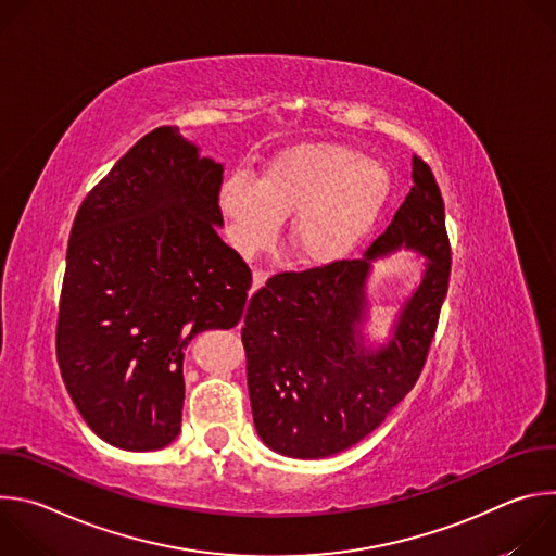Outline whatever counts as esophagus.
I'll return each mask as SVG.
<instances>
[{
    "label": "esophagus",
    "mask_w": 556,
    "mask_h": 556,
    "mask_svg": "<svg viewBox=\"0 0 556 556\" xmlns=\"http://www.w3.org/2000/svg\"><path fill=\"white\" fill-rule=\"evenodd\" d=\"M266 279H268V273H264V270H255V273H253V290L262 288V286L266 283Z\"/></svg>",
    "instance_id": "esophagus-1"
}]
</instances>
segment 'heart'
Wrapping results in <instances>:
<instances>
[{
    "label": "heart",
    "instance_id": "obj_1",
    "mask_svg": "<svg viewBox=\"0 0 556 556\" xmlns=\"http://www.w3.org/2000/svg\"><path fill=\"white\" fill-rule=\"evenodd\" d=\"M389 195L387 172L363 151L339 142L286 149L260 182L230 176L219 191V213L230 244L244 257L270 249L286 217L294 215L290 244L296 257L326 266L348 257Z\"/></svg>",
    "mask_w": 556,
    "mask_h": 556
}]
</instances>
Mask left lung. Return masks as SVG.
<instances>
[{
	"instance_id": "8db88e82",
	"label": "left lung",
	"mask_w": 556,
	"mask_h": 556,
	"mask_svg": "<svg viewBox=\"0 0 556 556\" xmlns=\"http://www.w3.org/2000/svg\"><path fill=\"white\" fill-rule=\"evenodd\" d=\"M414 187L363 260L273 275L247 307L242 343L257 433L277 453L326 457L371 433L420 378L448 290L451 242L431 167L412 165ZM399 245L430 257L396 339L369 355L359 348L368 260Z\"/></svg>"
}]
</instances>
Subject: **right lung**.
I'll return each mask as SVG.
<instances>
[{
    "mask_svg": "<svg viewBox=\"0 0 556 556\" xmlns=\"http://www.w3.org/2000/svg\"><path fill=\"white\" fill-rule=\"evenodd\" d=\"M222 165L178 127L144 134L76 211L56 316L72 403L108 444L180 431L189 341L240 324L253 273L222 242Z\"/></svg>",
    "mask_w": 556,
    "mask_h": 556,
    "instance_id": "obj_1",
    "label": "right lung"
}]
</instances>
